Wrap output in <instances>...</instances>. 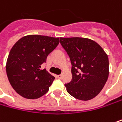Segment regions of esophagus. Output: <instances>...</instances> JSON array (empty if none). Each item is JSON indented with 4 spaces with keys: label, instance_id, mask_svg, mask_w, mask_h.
I'll use <instances>...</instances> for the list:
<instances>
[{
    "label": "esophagus",
    "instance_id": "esophagus-1",
    "mask_svg": "<svg viewBox=\"0 0 122 122\" xmlns=\"http://www.w3.org/2000/svg\"><path fill=\"white\" fill-rule=\"evenodd\" d=\"M56 77L58 79H61L62 78V75H56Z\"/></svg>",
    "mask_w": 122,
    "mask_h": 122
}]
</instances>
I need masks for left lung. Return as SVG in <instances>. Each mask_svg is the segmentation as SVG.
<instances>
[{"instance_id": "8db88e82", "label": "left lung", "mask_w": 122, "mask_h": 122, "mask_svg": "<svg viewBox=\"0 0 122 122\" xmlns=\"http://www.w3.org/2000/svg\"><path fill=\"white\" fill-rule=\"evenodd\" d=\"M70 57L71 82L65 84L74 98L89 101L101 92L108 78L109 61L103 48L94 40L83 38H60Z\"/></svg>"}]
</instances>
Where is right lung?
Returning <instances> with one entry per match:
<instances>
[{"instance_id": "add662e5", "label": "right lung", "mask_w": 122, "mask_h": 122, "mask_svg": "<svg viewBox=\"0 0 122 122\" xmlns=\"http://www.w3.org/2000/svg\"><path fill=\"white\" fill-rule=\"evenodd\" d=\"M59 43V38L30 35L14 45L7 58L6 72L17 94L26 98L36 99L48 92L55 77L40 68Z\"/></svg>"}]
</instances>
